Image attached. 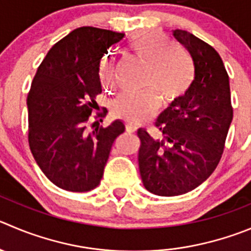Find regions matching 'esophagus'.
I'll return each instance as SVG.
<instances>
[{"label":"esophagus","mask_w":251,"mask_h":251,"mask_svg":"<svg viewBox=\"0 0 251 251\" xmlns=\"http://www.w3.org/2000/svg\"><path fill=\"white\" fill-rule=\"evenodd\" d=\"M136 130L137 127L135 125H132V124H127V125H126V131H127V132H135Z\"/></svg>","instance_id":"1"}]
</instances>
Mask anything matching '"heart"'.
Listing matches in <instances>:
<instances>
[{
	"mask_svg": "<svg viewBox=\"0 0 251 251\" xmlns=\"http://www.w3.org/2000/svg\"><path fill=\"white\" fill-rule=\"evenodd\" d=\"M167 38L158 30H146L133 37L128 43L131 54L146 62L145 86L150 90L135 95H124L112 102L111 112L116 119L130 124H141L153 116L160 105L181 99L192 83V68L186 58L173 49L162 47ZM112 68L107 62L100 68V80L104 88L112 85Z\"/></svg>",
	"mask_w": 251,
	"mask_h": 251,
	"instance_id": "1",
	"label": "heart"
}]
</instances>
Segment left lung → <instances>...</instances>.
<instances>
[{"instance_id":"obj_1","label":"left lung","mask_w":251,"mask_h":251,"mask_svg":"<svg viewBox=\"0 0 251 251\" xmlns=\"http://www.w3.org/2000/svg\"><path fill=\"white\" fill-rule=\"evenodd\" d=\"M173 36L191 54L194 79L156 121L160 137L137 131L142 183L163 197L193 191L212 175L233 120L229 76L221 55L187 30L175 29Z\"/></svg>"}]
</instances>
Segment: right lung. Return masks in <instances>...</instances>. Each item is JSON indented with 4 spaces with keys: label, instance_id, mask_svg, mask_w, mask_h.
<instances>
[{
    "label": "right lung",
    "instance_id": "right-lung-1",
    "mask_svg": "<svg viewBox=\"0 0 251 251\" xmlns=\"http://www.w3.org/2000/svg\"><path fill=\"white\" fill-rule=\"evenodd\" d=\"M124 38L109 29L76 28L49 49L32 81L27 97L30 152L47 178L65 191L99 186L112 144L125 131L120 120L85 131L101 94V58ZM105 114L97 112L95 119L101 121Z\"/></svg>",
    "mask_w": 251,
    "mask_h": 251
}]
</instances>
